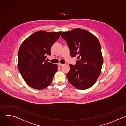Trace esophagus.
<instances>
[{
  "label": "esophagus",
  "mask_w": 126,
  "mask_h": 126,
  "mask_svg": "<svg viewBox=\"0 0 126 126\" xmlns=\"http://www.w3.org/2000/svg\"><path fill=\"white\" fill-rule=\"evenodd\" d=\"M64 64H62V63H58V65L59 66H63Z\"/></svg>",
  "instance_id": "esophagus-1"
}]
</instances>
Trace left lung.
Wrapping results in <instances>:
<instances>
[{
  "mask_svg": "<svg viewBox=\"0 0 126 126\" xmlns=\"http://www.w3.org/2000/svg\"><path fill=\"white\" fill-rule=\"evenodd\" d=\"M61 36L70 49V56L77 57V64H70L66 76L69 83L80 90L88 89L97 81L103 59L101 47L96 37L85 30L76 28L63 32Z\"/></svg>",
  "mask_w": 126,
  "mask_h": 126,
  "instance_id": "1",
  "label": "left lung"
}]
</instances>
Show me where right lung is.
<instances>
[{"label":"right lung","mask_w":126,"mask_h":126,"mask_svg":"<svg viewBox=\"0 0 126 126\" xmlns=\"http://www.w3.org/2000/svg\"><path fill=\"white\" fill-rule=\"evenodd\" d=\"M62 33L39 31L21 45L18 53V68L24 80L31 87L41 90L51 83L58 65L47 62L45 59L47 55H51V47Z\"/></svg>","instance_id":"add662e5"}]
</instances>
